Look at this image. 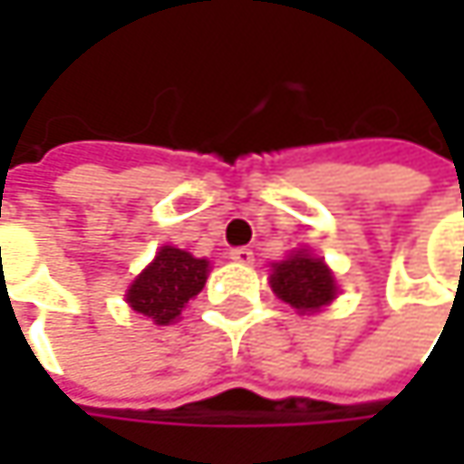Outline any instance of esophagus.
Returning a JSON list of instances; mask_svg holds the SVG:
<instances>
[{
	"label": "esophagus",
	"mask_w": 464,
	"mask_h": 464,
	"mask_svg": "<svg viewBox=\"0 0 464 464\" xmlns=\"http://www.w3.org/2000/svg\"><path fill=\"white\" fill-rule=\"evenodd\" d=\"M231 260L241 263V266H252L255 252H252V249H246V246H236V249H231Z\"/></svg>",
	"instance_id": "esophagus-1"
}]
</instances>
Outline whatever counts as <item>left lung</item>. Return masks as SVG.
<instances>
[{"mask_svg": "<svg viewBox=\"0 0 464 464\" xmlns=\"http://www.w3.org/2000/svg\"><path fill=\"white\" fill-rule=\"evenodd\" d=\"M271 290L301 314L320 312L338 295L333 271L309 249H298L271 266Z\"/></svg>", "mask_w": 464, "mask_h": 464, "instance_id": "obj_1", "label": "left lung"}]
</instances>
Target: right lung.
I'll return each instance as SVG.
<instances>
[{
    "label": "right lung",
    "mask_w": 464,
    "mask_h": 464,
    "mask_svg": "<svg viewBox=\"0 0 464 464\" xmlns=\"http://www.w3.org/2000/svg\"><path fill=\"white\" fill-rule=\"evenodd\" d=\"M209 274L207 257H193L177 246H160L155 260L131 282L126 304L155 324H171L193 301Z\"/></svg>",
    "instance_id": "obj_1"
}]
</instances>
